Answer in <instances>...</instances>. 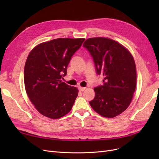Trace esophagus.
<instances>
[{"label": "esophagus", "instance_id": "34e87169", "mask_svg": "<svg viewBox=\"0 0 159 159\" xmlns=\"http://www.w3.org/2000/svg\"><path fill=\"white\" fill-rule=\"evenodd\" d=\"M78 89L81 91H84L85 89V88H83V87H81V86H80V87L78 88Z\"/></svg>", "mask_w": 159, "mask_h": 159}]
</instances>
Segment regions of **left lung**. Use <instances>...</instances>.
<instances>
[{"label": "left lung", "mask_w": 159, "mask_h": 159, "mask_svg": "<svg viewBox=\"0 0 159 159\" xmlns=\"http://www.w3.org/2000/svg\"><path fill=\"white\" fill-rule=\"evenodd\" d=\"M83 46L92 57L96 73L104 77L103 84L94 88L95 96L89 104L103 117H116L129 107L135 91L133 57L124 46L109 38H89Z\"/></svg>", "instance_id": "1"}]
</instances>
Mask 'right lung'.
Segmentation results:
<instances>
[{
  "instance_id": "1",
  "label": "right lung",
  "mask_w": 159,
  "mask_h": 159,
  "mask_svg": "<svg viewBox=\"0 0 159 159\" xmlns=\"http://www.w3.org/2000/svg\"><path fill=\"white\" fill-rule=\"evenodd\" d=\"M84 38H57L36 46L28 55L24 78L27 95L42 115L58 119L68 113L78 90L65 82L67 68Z\"/></svg>"
}]
</instances>
